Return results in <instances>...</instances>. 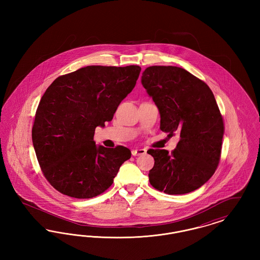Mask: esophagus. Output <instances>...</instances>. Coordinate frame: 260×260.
<instances>
[{"label": "esophagus", "mask_w": 260, "mask_h": 260, "mask_svg": "<svg viewBox=\"0 0 260 260\" xmlns=\"http://www.w3.org/2000/svg\"><path fill=\"white\" fill-rule=\"evenodd\" d=\"M132 154H133V156H138V155H144V154H146V150H145V149H134V150L132 151Z\"/></svg>", "instance_id": "1"}]
</instances>
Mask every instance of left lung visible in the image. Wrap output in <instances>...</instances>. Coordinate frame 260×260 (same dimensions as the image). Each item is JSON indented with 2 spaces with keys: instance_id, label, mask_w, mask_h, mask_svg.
<instances>
[{
  "instance_id": "8db88e82",
  "label": "left lung",
  "mask_w": 260,
  "mask_h": 260,
  "mask_svg": "<svg viewBox=\"0 0 260 260\" xmlns=\"http://www.w3.org/2000/svg\"><path fill=\"white\" fill-rule=\"evenodd\" d=\"M142 86L161 115L160 128L180 139L170 154L149 149L155 164L150 184L169 195H182L204 185L215 172L221 154L223 118L209 86L176 66H150Z\"/></svg>"
}]
</instances>
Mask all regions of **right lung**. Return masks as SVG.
Returning a JSON list of instances; mask_svg holds the SVG:
<instances>
[{"label": "right lung", "instance_id": "obj_1", "mask_svg": "<svg viewBox=\"0 0 260 260\" xmlns=\"http://www.w3.org/2000/svg\"><path fill=\"white\" fill-rule=\"evenodd\" d=\"M141 68L90 65L56 78L39 103L32 141L45 177L63 195L96 197L132 156L124 146L106 148L93 140L134 89Z\"/></svg>", "mask_w": 260, "mask_h": 260}]
</instances>
